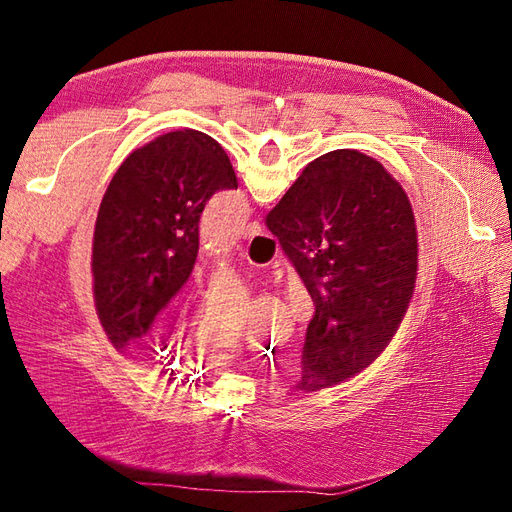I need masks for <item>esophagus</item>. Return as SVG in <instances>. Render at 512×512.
Returning a JSON list of instances; mask_svg holds the SVG:
<instances>
[{"mask_svg":"<svg viewBox=\"0 0 512 512\" xmlns=\"http://www.w3.org/2000/svg\"><path fill=\"white\" fill-rule=\"evenodd\" d=\"M260 232H262V226H260V222H258V220H254V222H250V224H247V226L243 228V237H245V239H250V237L260 235Z\"/></svg>","mask_w":512,"mask_h":512,"instance_id":"1","label":"esophagus"}]
</instances>
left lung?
I'll list each match as a JSON object with an SVG mask.
<instances>
[{
  "instance_id": "left-lung-1",
  "label": "left lung",
  "mask_w": 512,
  "mask_h": 512,
  "mask_svg": "<svg viewBox=\"0 0 512 512\" xmlns=\"http://www.w3.org/2000/svg\"><path fill=\"white\" fill-rule=\"evenodd\" d=\"M237 190L218 141L177 130L136 149L102 198L94 232V297L119 350L153 344V322L190 280L207 200Z\"/></svg>"
}]
</instances>
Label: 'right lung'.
Wrapping results in <instances>:
<instances>
[{
	"instance_id": "add662e5",
	"label": "right lung",
	"mask_w": 512,
	"mask_h": 512,
	"mask_svg": "<svg viewBox=\"0 0 512 512\" xmlns=\"http://www.w3.org/2000/svg\"><path fill=\"white\" fill-rule=\"evenodd\" d=\"M314 301L301 391L359 374L389 346L416 282L410 200L374 158L354 149L309 164L265 218Z\"/></svg>"
}]
</instances>
